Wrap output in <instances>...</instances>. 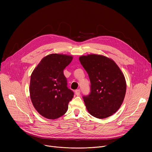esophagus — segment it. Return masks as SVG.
<instances>
[{
  "label": "esophagus",
  "instance_id": "esophagus-1",
  "mask_svg": "<svg viewBox=\"0 0 152 152\" xmlns=\"http://www.w3.org/2000/svg\"><path fill=\"white\" fill-rule=\"evenodd\" d=\"M80 90L79 89L75 90V94H76V96H79V95H80Z\"/></svg>",
  "mask_w": 152,
  "mask_h": 152
}]
</instances>
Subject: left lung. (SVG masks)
Masks as SVG:
<instances>
[{
    "mask_svg": "<svg viewBox=\"0 0 152 152\" xmlns=\"http://www.w3.org/2000/svg\"><path fill=\"white\" fill-rule=\"evenodd\" d=\"M91 83L89 95L83 96L88 113L103 119L110 117L120 107L126 91L123 73L111 59L91 54L79 57Z\"/></svg>",
    "mask_w": 152,
    "mask_h": 152,
    "instance_id": "1",
    "label": "left lung"
}]
</instances>
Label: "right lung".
Here are the masks:
<instances>
[{
	"label": "right lung",
	"mask_w": 152,
	"mask_h": 152,
	"mask_svg": "<svg viewBox=\"0 0 152 152\" xmlns=\"http://www.w3.org/2000/svg\"><path fill=\"white\" fill-rule=\"evenodd\" d=\"M72 56L53 53L43 58L31 76L30 97L37 112L48 119H56L66 113L74 93L67 87L64 69Z\"/></svg>",
	"instance_id": "1"
}]
</instances>
